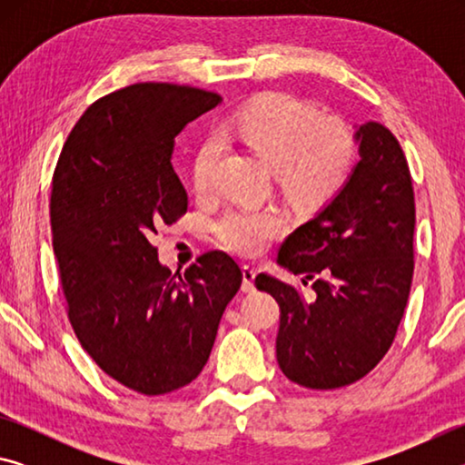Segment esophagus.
Returning <instances> with one entry per match:
<instances>
[{
    "mask_svg": "<svg viewBox=\"0 0 465 465\" xmlns=\"http://www.w3.org/2000/svg\"><path fill=\"white\" fill-rule=\"evenodd\" d=\"M242 291L243 293H252L254 291V279H256V271L252 269V266H242Z\"/></svg>",
    "mask_w": 465,
    "mask_h": 465,
    "instance_id": "obj_1",
    "label": "esophagus"
}]
</instances>
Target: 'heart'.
Instances as JSON below:
<instances>
[{
  "label": "heart",
  "instance_id": "b5f03b06",
  "mask_svg": "<svg viewBox=\"0 0 465 465\" xmlns=\"http://www.w3.org/2000/svg\"><path fill=\"white\" fill-rule=\"evenodd\" d=\"M223 139L246 143L274 170L291 193L324 196L349 174L352 139L341 123L322 119L316 108L287 94H269L252 102L219 127ZM222 139L211 135L193 157V184L204 191L213 176ZM279 215L266 211L232 209L217 219L215 232L223 246L254 256L281 232Z\"/></svg>",
  "mask_w": 465,
  "mask_h": 465
}]
</instances>
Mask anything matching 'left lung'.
<instances>
[{
	"instance_id": "left-lung-1",
	"label": "left lung",
	"mask_w": 465,
	"mask_h": 465,
	"mask_svg": "<svg viewBox=\"0 0 465 465\" xmlns=\"http://www.w3.org/2000/svg\"><path fill=\"white\" fill-rule=\"evenodd\" d=\"M359 162L332 199L282 242L277 264L316 291L261 272L256 287L281 308L277 361L312 390L355 383L390 351L414 272V191L398 139L383 124H355Z\"/></svg>"
}]
</instances>
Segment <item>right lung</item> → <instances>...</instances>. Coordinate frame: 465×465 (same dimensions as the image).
<instances>
[{"label":"right lung","instance_id":"right-lung-1","mask_svg":"<svg viewBox=\"0 0 465 465\" xmlns=\"http://www.w3.org/2000/svg\"><path fill=\"white\" fill-rule=\"evenodd\" d=\"M219 102L170 84L108 94L75 123L53 176V250L74 332L102 371L145 396L196 380L242 285L225 252L172 274L152 243L188 209L174 139Z\"/></svg>","mask_w":465,"mask_h":465}]
</instances>
